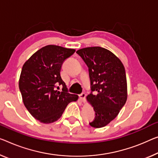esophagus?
Segmentation results:
<instances>
[{"instance_id":"1","label":"esophagus","mask_w":158,"mask_h":158,"mask_svg":"<svg viewBox=\"0 0 158 158\" xmlns=\"http://www.w3.org/2000/svg\"><path fill=\"white\" fill-rule=\"evenodd\" d=\"M85 97H86V94L84 93H82L79 95V98L82 103H85Z\"/></svg>"}]
</instances>
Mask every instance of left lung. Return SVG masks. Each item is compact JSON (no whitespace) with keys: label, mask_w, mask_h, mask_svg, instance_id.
Returning a JSON list of instances; mask_svg holds the SVG:
<instances>
[{"label":"left lung","mask_w":158,"mask_h":158,"mask_svg":"<svg viewBox=\"0 0 158 158\" xmlns=\"http://www.w3.org/2000/svg\"><path fill=\"white\" fill-rule=\"evenodd\" d=\"M89 70L91 89L86 97L95 111L89 125L102 128L109 124L118 114L127 99V81L124 66L116 55L100 47L77 50Z\"/></svg>","instance_id":"8db88e82"}]
</instances>
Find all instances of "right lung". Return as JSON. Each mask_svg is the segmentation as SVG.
<instances>
[{
	"instance_id": "right-lung-1",
	"label": "right lung",
	"mask_w": 158,
	"mask_h": 158,
	"mask_svg": "<svg viewBox=\"0 0 158 158\" xmlns=\"http://www.w3.org/2000/svg\"><path fill=\"white\" fill-rule=\"evenodd\" d=\"M75 52L74 48L47 45L31 55L23 65L19 88L24 105L41 123L56 121L68 104L78 99L77 94L67 93L60 75L63 63ZM57 84L63 85L61 92L55 89Z\"/></svg>"
}]
</instances>
